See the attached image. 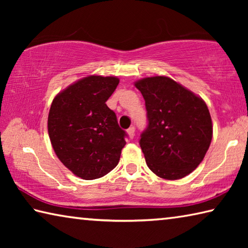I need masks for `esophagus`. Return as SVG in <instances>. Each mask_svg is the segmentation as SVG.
Masks as SVG:
<instances>
[{"mask_svg":"<svg viewBox=\"0 0 248 248\" xmlns=\"http://www.w3.org/2000/svg\"><path fill=\"white\" fill-rule=\"evenodd\" d=\"M127 132H128V134H129V137L131 138V139H133L134 132H136V130H134V127H130V128L127 130Z\"/></svg>","mask_w":248,"mask_h":248,"instance_id":"esophagus-1","label":"esophagus"}]
</instances>
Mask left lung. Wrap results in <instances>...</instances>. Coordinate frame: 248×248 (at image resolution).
<instances>
[{
	"instance_id": "left-lung-1",
	"label": "left lung",
	"mask_w": 248,
	"mask_h": 248,
	"mask_svg": "<svg viewBox=\"0 0 248 248\" xmlns=\"http://www.w3.org/2000/svg\"><path fill=\"white\" fill-rule=\"evenodd\" d=\"M145 100L148 127L140 146L158 177L175 180L202 162L212 140V120L203 99L167 77L134 83Z\"/></svg>"
}]
</instances>
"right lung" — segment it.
Instances as JSON below:
<instances>
[{
  "label": "right lung",
  "mask_w": 248,
  "mask_h": 248,
  "mask_svg": "<svg viewBox=\"0 0 248 248\" xmlns=\"http://www.w3.org/2000/svg\"><path fill=\"white\" fill-rule=\"evenodd\" d=\"M119 78L90 75L53 98L48 133L54 153L82 179L103 177L117 166L125 145V131L106 105Z\"/></svg>",
  "instance_id": "right-lung-1"
}]
</instances>
